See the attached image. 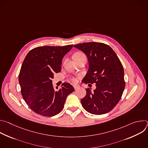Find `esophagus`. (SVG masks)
Here are the masks:
<instances>
[{"mask_svg": "<svg viewBox=\"0 0 148 148\" xmlns=\"http://www.w3.org/2000/svg\"><path fill=\"white\" fill-rule=\"evenodd\" d=\"M74 88L75 90H77L79 88V85H74Z\"/></svg>", "mask_w": 148, "mask_h": 148, "instance_id": "obj_1", "label": "esophagus"}]
</instances>
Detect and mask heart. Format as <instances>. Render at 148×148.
<instances>
[{
  "mask_svg": "<svg viewBox=\"0 0 148 148\" xmlns=\"http://www.w3.org/2000/svg\"><path fill=\"white\" fill-rule=\"evenodd\" d=\"M82 54H84L82 53H80V52H78V53H75V54H74L73 57H74V58H77V57L81 56L82 55ZM72 81H73L74 82H76L77 81V79L76 78H72Z\"/></svg>",
  "mask_w": 148,
  "mask_h": 148,
  "instance_id": "b5f03b06",
  "label": "heart"
}]
</instances>
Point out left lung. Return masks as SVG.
Returning <instances> with one entry per match:
<instances>
[{
  "label": "left lung",
  "instance_id": "1",
  "mask_svg": "<svg viewBox=\"0 0 148 148\" xmlns=\"http://www.w3.org/2000/svg\"><path fill=\"white\" fill-rule=\"evenodd\" d=\"M88 58V70L82 82L96 85L91 92L87 88L81 102L83 108L94 115L111 111L121 98L125 87L124 71L119 58L112 48L98 42H89L74 46Z\"/></svg>",
  "mask_w": 148,
  "mask_h": 148
}]
</instances>
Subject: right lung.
I'll return each instance as SVG.
<instances>
[{
  "instance_id": "obj_1",
  "label": "right lung",
  "mask_w": 148,
  "mask_h": 148,
  "mask_svg": "<svg viewBox=\"0 0 148 148\" xmlns=\"http://www.w3.org/2000/svg\"><path fill=\"white\" fill-rule=\"evenodd\" d=\"M73 45L41 46L30 50L26 56L18 75L21 94L29 107L37 114L53 116L61 111L67 97L74 91L64 82L58 91L51 79L60 72L62 60Z\"/></svg>"
}]
</instances>
